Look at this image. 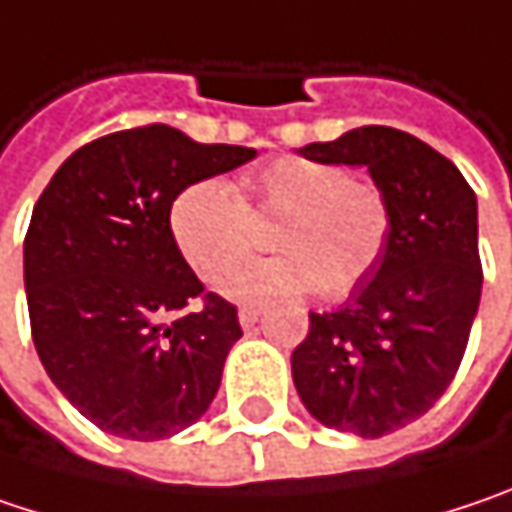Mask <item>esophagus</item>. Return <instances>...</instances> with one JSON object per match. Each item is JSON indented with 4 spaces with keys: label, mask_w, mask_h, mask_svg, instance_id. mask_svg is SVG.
I'll return each mask as SVG.
<instances>
[{
    "label": "esophagus",
    "mask_w": 512,
    "mask_h": 512,
    "mask_svg": "<svg viewBox=\"0 0 512 512\" xmlns=\"http://www.w3.org/2000/svg\"><path fill=\"white\" fill-rule=\"evenodd\" d=\"M237 318H240V327H255L257 324V318H260V310L257 307H243L240 313H237Z\"/></svg>",
    "instance_id": "1"
}]
</instances>
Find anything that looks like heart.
Segmentation results:
<instances>
[{
  "label": "heart",
  "instance_id": "1",
  "mask_svg": "<svg viewBox=\"0 0 512 512\" xmlns=\"http://www.w3.org/2000/svg\"><path fill=\"white\" fill-rule=\"evenodd\" d=\"M278 219L270 245L281 256L243 270L252 222ZM170 237L205 284L228 278L234 301H269L316 289L342 298L382 255L391 231V205L371 179H353L342 165L281 156L234 182L196 179L170 202Z\"/></svg>",
  "mask_w": 512,
  "mask_h": 512
}]
</instances>
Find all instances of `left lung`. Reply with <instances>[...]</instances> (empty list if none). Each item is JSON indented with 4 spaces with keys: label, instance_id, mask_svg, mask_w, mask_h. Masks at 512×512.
I'll return each instance as SVG.
<instances>
[{
    "label": "left lung",
    "instance_id": "left-lung-1",
    "mask_svg": "<svg viewBox=\"0 0 512 512\" xmlns=\"http://www.w3.org/2000/svg\"><path fill=\"white\" fill-rule=\"evenodd\" d=\"M368 167L391 205L376 266L333 313H310L292 382L321 426L382 437L423 417L464 359L481 301L478 199L461 170L394 127H359L298 150Z\"/></svg>",
    "mask_w": 512,
    "mask_h": 512
}]
</instances>
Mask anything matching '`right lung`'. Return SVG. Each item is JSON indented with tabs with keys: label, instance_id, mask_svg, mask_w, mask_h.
Wrapping results in <instances>:
<instances>
[{
	"label": "right lung",
	"instance_id": "obj_1",
	"mask_svg": "<svg viewBox=\"0 0 512 512\" xmlns=\"http://www.w3.org/2000/svg\"><path fill=\"white\" fill-rule=\"evenodd\" d=\"M252 147L199 144L165 124L75 150L34 205L25 295L40 362L72 406L124 440L194 426L217 397L237 310L205 292L170 237V202L246 165Z\"/></svg>",
	"mask_w": 512,
	"mask_h": 512
}]
</instances>
